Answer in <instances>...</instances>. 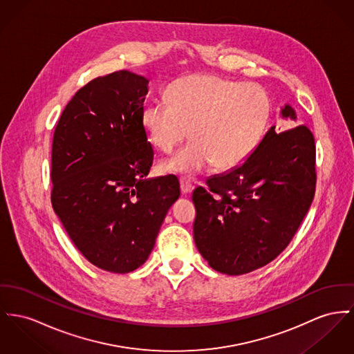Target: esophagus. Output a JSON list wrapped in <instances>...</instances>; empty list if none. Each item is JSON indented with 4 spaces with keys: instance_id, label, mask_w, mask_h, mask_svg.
Segmentation results:
<instances>
[{
    "instance_id": "34e87169",
    "label": "esophagus",
    "mask_w": 354,
    "mask_h": 354,
    "mask_svg": "<svg viewBox=\"0 0 354 354\" xmlns=\"http://www.w3.org/2000/svg\"><path fill=\"white\" fill-rule=\"evenodd\" d=\"M180 187H181V193L183 194H189L193 190L192 183L187 178H180Z\"/></svg>"
}]
</instances>
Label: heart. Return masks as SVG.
<instances>
[{
    "instance_id": "obj_1",
    "label": "heart",
    "mask_w": 354,
    "mask_h": 354,
    "mask_svg": "<svg viewBox=\"0 0 354 354\" xmlns=\"http://www.w3.org/2000/svg\"><path fill=\"white\" fill-rule=\"evenodd\" d=\"M167 97L169 103L156 100L142 109L147 141L170 153L189 129L193 141L166 160V171L193 174L209 164L235 169L257 150L271 118V99L255 83L189 75L169 86Z\"/></svg>"
}]
</instances>
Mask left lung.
<instances>
[{
    "label": "left lung",
    "mask_w": 354,
    "mask_h": 354,
    "mask_svg": "<svg viewBox=\"0 0 354 354\" xmlns=\"http://www.w3.org/2000/svg\"><path fill=\"white\" fill-rule=\"evenodd\" d=\"M283 119L297 120L284 104ZM272 126L235 169L194 189V243L213 270L243 275L275 259L298 231L315 192V143L306 126Z\"/></svg>",
    "instance_id": "obj_1"
}]
</instances>
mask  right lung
<instances>
[{
  "mask_svg": "<svg viewBox=\"0 0 354 354\" xmlns=\"http://www.w3.org/2000/svg\"><path fill=\"white\" fill-rule=\"evenodd\" d=\"M147 84L126 70L91 80L66 106L52 142L53 211L83 257L114 274L147 260L180 197L176 176L147 178L154 158L141 124Z\"/></svg>",
  "mask_w": 354,
  "mask_h": 354,
  "instance_id": "right-lung-1",
  "label": "right lung"
}]
</instances>
